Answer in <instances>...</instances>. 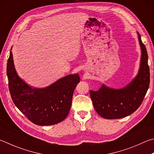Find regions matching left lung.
Instances as JSON below:
<instances>
[{
	"label": "left lung",
	"mask_w": 154,
	"mask_h": 154,
	"mask_svg": "<svg viewBox=\"0 0 154 154\" xmlns=\"http://www.w3.org/2000/svg\"><path fill=\"white\" fill-rule=\"evenodd\" d=\"M141 56L140 67L130 83L121 89L102 84L97 91L90 90L94 107L100 116L106 119L124 118L133 113L141 104L149 85V68L145 46L137 32Z\"/></svg>",
	"instance_id": "8db88e82"
}]
</instances>
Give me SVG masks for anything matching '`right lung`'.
<instances>
[{
	"label": "right lung",
	"mask_w": 154,
	"mask_h": 154,
	"mask_svg": "<svg viewBox=\"0 0 154 154\" xmlns=\"http://www.w3.org/2000/svg\"><path fill=\"white\" fill-rule=\"evenodd\" d=\"M7 75L13 103L30 121L40 126L55 125L65 119L71 107L74 90L80 82L76 73L60 78L46 88H33L17 73L11 51Z\"/></svg>",
	"instance_id": "obj_1"
}]
</instances>
